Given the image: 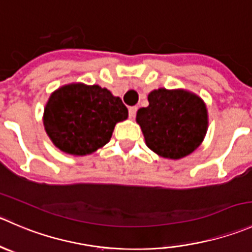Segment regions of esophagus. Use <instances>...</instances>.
<instances>
[{
  "label": "esophagus",
  "mask_w": 252,
  "mask_h": 252,
  "mask_svg": "<svg viewBox=\"0 0 252 252\" xmlns=\"http://www.w3.org/2000/svg\"><path fill=\"white\" fill-rule=\"evenodd\" d=\"M136 107H130V108H129V117H130L131 119L134 118V117H135V114H136Z\"/></svg>",
  "instance_id": "esophagus-1"
}]
</instances>
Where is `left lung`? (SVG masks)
I'll return each instance as SVG.
<instances>
[{
  "label": "left lung",
  "instance_id": "1",
  "mask_svg": "<svg viewBox=\"0 0 252 252\" xmlns=\"http://www.w3.org/2000/svg\"><path fill=\"white\" fill-rule=\"evenodd\" d=\"M149 106L136 113L149 149L178 160L193 153L206 136L208 113L203 99L186 90H154Z\"/></svg>",
  "mask_w": 252,
  "mask_h": 252
}]
</instances>
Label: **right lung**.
<instances>
[{"instance_id": "add662e5", "label": "right lung", "mask_w": 252, "mask_h": 252, "mask_svg": "<svg viewBox=\"0 0 252 252\" xmlns=\"http://www.w3.org/2000/svg\"><path fill=\"white\" fill-rule=\"evenodd\" d=\"M128 118V109L98 85L70 84L51 94L43 123L54 145L70 155L94 153L111 140L114 126Z\"/></svg>"}]
</instances>
